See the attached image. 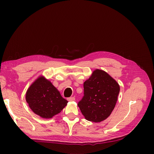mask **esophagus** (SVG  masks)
Here are the masks:
<instances>
[{
	"label": "esophagus",
	"instance_id": "1",
	"mask_svg": "<svg viewBox=\"0 0 154 154\" xmlns=\"http://www.w3.org/2000/svg\"><path fill=\"white\" fill-rule=\"evenodd\" d=\"M75 97H69L67 99V100L68 101H74L75 100Z\"/></svg>",
	"mask_w": 154,
	"mask_h": 154
}]
</instances>
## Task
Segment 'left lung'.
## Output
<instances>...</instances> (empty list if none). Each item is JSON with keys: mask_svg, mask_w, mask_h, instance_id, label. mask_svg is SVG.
<instances>
[{"mask_svg": "<svg viewBox=\"0 0 154 154\" xmlns=\"http://www.w3.org/2000/svg\"><path fill=\"white\" fill-rule=\"evenodd\" d=\"M119 92L116 80L106 72L97 69L84 83V96L77 105L87 120L99 122L110 115Z\"/></svg>", "mask_w": 154, "mask_h": 154, "instance_id": "8db88e82", "label": "left lung"}]
</instances>
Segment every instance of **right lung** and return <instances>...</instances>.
<instances>
[{
    "label": "right lung",
    "instance_id": "obj_1",
    "mask_svg": "<svg viewBox=\"0 0 154 154\" xmlns=\"http://www.w3.org/2000/svg\"><path fill=\"white\" fill-rule=\"evenodd\" d=\"M26 99L31 110L44 119L58 114L68 103L52 83L43 77H38L30 86Z\"/></svg>",
    "mask_w": 154,
    "mask_h": 154
}]
</instances>
